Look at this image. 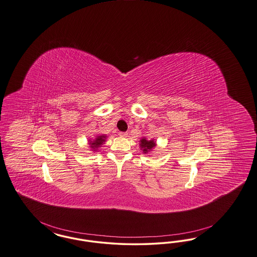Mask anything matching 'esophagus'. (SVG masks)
I'll return each mask as SVG.
<instances>
[{
	"label": "esophagus",
	"mask_w": 257,
	"mask_h": 257,
	"mask_svg": "<svg viewBox=\"0 0 257 257\" xmlns=\"http://www.w3.org/2000/svg\"><path fill=\"white\" fill-rule=\"evenodd\" d=\"M118 135H119L120 137H123V138H125V137H127V136H128V133H127V132H119Z\"/></svg>",
	"instance_id": "34e87169"
}]
</instances>
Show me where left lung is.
I'll list each match as a JSON object with an SVG mask.
<instances>
[{
  "instance_id": "left-lung-1",
  "label": "left lung",
  "mask_w": 257,
  "mask_h": 257,
  "mask_svg": "<svg viewBox=\"0 0 257 257\" xmlns=\"http://www.w3.org/2000/svg\"><path fill=\"white\" fill-rule=\"evenodd\" d=\"M140 146H141V149L142 150V153H144V154H148L149 152L152 151V149H154V148L156 147V142H155L154 140L147 141L145 138H143V139L141 140Z\"/></svg>"
}]
</instances>
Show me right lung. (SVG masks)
I'll return each mask as SVG.
<instances>
[{
    "mask_svg": "<svg viewBox=\"0 0 257 257\" xmlns=\"http://www.w3.org/2000/svg\"><path fill=\"white\" fill-rule=\"evenodd\" d=\"M106 140V136L105 135H101V136H97V138L94 141H90L89 145L90 147L93 149V151H97L98 147H101V145L105 142Z\"/></svg>",
    "mask_w": 257,
    "mask_h": 257,
    "instance_id": "obj_1",
    "label": "right lung"
}]
</instances>
